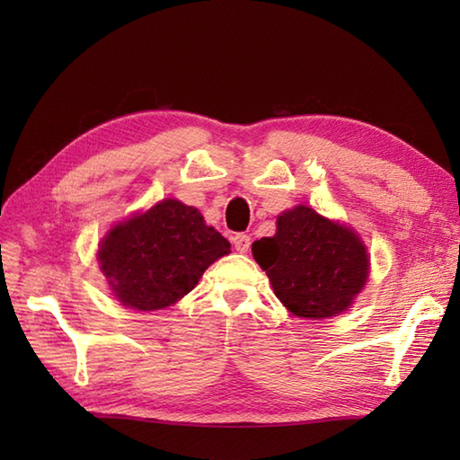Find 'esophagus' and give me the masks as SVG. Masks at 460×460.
<instances>
[{"label":"esophagus","mask_w":460,"mask_h":460,"mask_svg":"<svg viewBox=\"0 0 460 460\" xmlns=\"http://www.w3.org/2000/svg\"><path fill=\"white\" fill-rule=\"evenodd\" d=\"M233 247H235L237 252H247L251 247V237L245 235V233H237V235L233 237Z\"/></svg>","instance_id":"1"}]
</instances>
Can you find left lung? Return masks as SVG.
<instances>
[{
    "instance_id": "8db88e82",
    "label": "left lung",
    "mask_w": 460,
    "mask_h": 460,
    "mask_svg": "<svg viewBox=\"0 0 460 460\" xmlns=\"http://www.w3.org/2000/svg\"><path fill=\"white\" fill-rule=\"evenodd\" d=\"M252 257L287 310L308 320L341 314L369 277V255L358 233L308 205L280 213L275 235L252 243Z\"/></svg>"
}]
</instances>
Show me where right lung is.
Wrapping results in <instances>:
<instances>
[{
  "instance_id": "1",
  "label": "right lung",
  "mask_w": 460,
  "mask_h": 460,
  "mask_svg": "<svg viewBox=\"0 0 460 460\" xmlns=\"http://www.w3.org/2000/svg\"><path fill=\"white\" fill-rule=\"evenodd\" d=\"M229 252V241L205 225L198 209L164 199L114 225L101 241L99 262L124 306L152 312L175 305Z\"/></svg>"
}]
</instances>
